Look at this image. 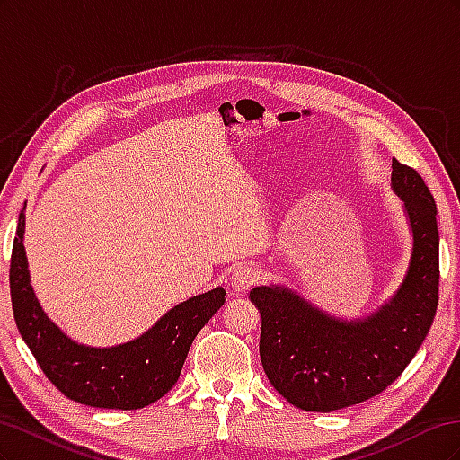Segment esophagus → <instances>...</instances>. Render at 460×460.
I'll return each mask as SVG.
<instances>
[{
	"label": "esophagus",
	"mask_w": 460,
	"mask_h": 460,
	"mask_svg": "<svg viewBox=\"0 0 460 460\" xmlns=\"http://www.w3.org/2000/svg\"><path fill=\"white\" fill-rule=\"evenodd\" d=\"M259 280V272L253 267H238L230 274V286L235 294H245Z\"/></svg>",
	"instance_id": "1"
}]
</instances>
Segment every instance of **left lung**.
<instances>
[{"instance_id": "1", "label": "left lung", "mask_w": 460, "mask_h": 460, "mask_svg": "<svg viewBox=\"0 0 460 460\" xmlns=\"http://www.w3.org/2000/svg\"><path fill=\"white\" fill-rule=\"evenodd\" d=\"M392 190L412 234L411 261L395 294L363 318L333 316L280 284L257 286L264 374L291 405L332 412L394 384L434 323L439 288L436 201L422 176L394 159Z\"/></svg>"}]
</instances>
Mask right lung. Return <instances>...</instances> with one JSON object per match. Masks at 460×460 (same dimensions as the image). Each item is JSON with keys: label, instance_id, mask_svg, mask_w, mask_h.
I'll use <instances>...</instances> for the list:
<instances>
[{"label": "right lung", "instance_id": "obj_1", "mask_svg": "<svg viewBox=\"0 0 460 460\" xmlns=\"http://www.w3.org/2000/svg\"><path fill=\"white\" fill-rule=\"evenodd\" d=\"M24 208L13 242L11 303L21 336L48 380L68 399L100 409H144L171 392L193 340L225 305V288L178 303L142 336L127 343H78L44 313L34 294L22 243Z\"/></svg>", "mask_w": 460, "mask_h": 460}]
</instances>
